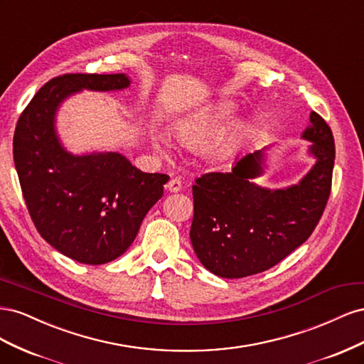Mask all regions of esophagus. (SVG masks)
I'll return each instance as SVG.
<instances>
[{"label": "esophagus", "instance_id": "34e87169", "mask_svg": "<svg viewBox=\"0 0 364 364\" xmlns=\"http://www.w3.org/2000/svg\"><path fill=\"white\" fill-rule=\"evenodd\" d=\"M167 190H168L170 193H178V191H181V190H182V182H181V179H178V178L170 179L168 183H167Z\"/></svg>", "mask_w": 364, "mask_h": 364}]
</instances>
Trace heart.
<instances>
[{
	"label": "heart",
	"instance_id": "b5f03b06",
	"mask_svg": "<svg viewBox=\"0 0 364 364\" xmlns=\"http://www.w3.org/2000/svg\"><path fill=\"white\" fill-rule=\"evenodd\" d=\"M235 119L237 115L230 109H213V111H205L178 121L173 127V134L181 144L200 149L208 146L220 134H223L229 126L235 123ZM241 139H243V130H234L232 134L218 142L214 147V151L217 155H228L240 146ZM151 144L161 156H170L174 150L170 136L165 134L153 135Z\"/></svg>",
	"mask_w": 364,
	"mask_h": 364
}]
</instances>
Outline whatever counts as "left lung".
Here are the masks:
<instances>
[{"label":"left lung","instance_id":"obj_1","mask_svg":"<svg viewBox=\"0 0 364 364\" xmlns=\"http://www.w3.org/2000/svg\"><path fill=\"white\" fill-rule=\"evenodd\" d=\"M316 159L285 188L253 182L264 174L266 150L246 153L229 173H206L193 185L191 245L205 269L220 278H245L273 267L311 235L326 206L334 168V138L325 119L310 114L302 132Z\"/></svg>","mask_w":364,"mask_h":364}]
</instances>
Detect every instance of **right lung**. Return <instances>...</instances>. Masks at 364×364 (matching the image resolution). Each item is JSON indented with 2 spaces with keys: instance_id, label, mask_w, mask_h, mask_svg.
<instances>
[{
  "instance_id": "right-lung-1",
  "label": "right lung",
  "mask_w": 364,
  "mask_h": 364,
  "mask_svg": "<svg viewBox=\"0 0 364 364\" xmlns=\"http://www.w3.org/2000/svg\"><path fill=\"white\" fill-rule=\"evenodd\" d=\"M129 86L126 74L56 77L31 98L15 129V168L33 223L50 246L82 264L123 255L170 179L138 170L121 153L74 155L60 142L56 115L68 97Z\"/></svg>"
}]
</instances>
